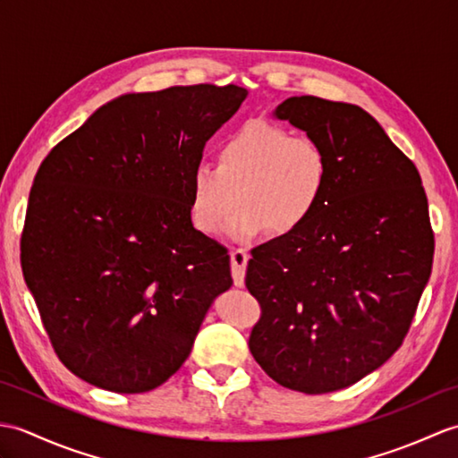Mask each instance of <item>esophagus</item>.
Segmentation results:
<instances>
[{
	"instance_id": "1",
	"label": "esophagus",
	"mask_w": 458,
	"mask_h": 458,
	"mask_svg": "<svg viewBox=\"0 0 458 458\" xmlns=\"http://www.w3.org/2000/svg\"><path fill=\"white\" fill-rule=\"evenodd\" d=\"M246 266H248V254H246V251L244 250H232L230 267H232V277H234V285L236 287H244Z\"/></svg>"
}]
</instances>
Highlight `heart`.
Returning a JSON list of instances; mask_svg holds the SVG:
<instances>
[{
    "label": "heart",
    "instance_id": "1",
    "mask_svg": "<svg viewBox=\"0 0 458 458\" xmlns=\"http://www.w3.org/2000/svg\"><path fill=\"white\" fill-rule=\"evenodd\" d=\"M216 161L197 163L189 174L192 224L210 236L230 216L232 240H254L267 230L295 234L315 216L328 191L325 145L266 120L246 122L228 133L218 143Z\"/></svg>",
    "mask_w": 458,
    "mask_h": 458
}]
</instances>
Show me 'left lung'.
I'll return each instance as SVG.
<instances>
[{"instance_id":"8db88e82","label":"left lung","mask_w":458,"mask_h":458,"mask_svg":"<svg viewBox=\"0 0 458 458\" xmlns=\"http://www.w3.org/2000/svg\"><path fill=\"white\" fill-rule=\"evenodd\" d=\"M274 115L325 145L330 182L307 226L251 250L250 352L284 387L328 394L402 346L431 276L429 207L420 171L360 106L293 96Z\"/></svg>"}]
</instances>
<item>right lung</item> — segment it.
<instances>
[{
  "label": "right lung",
  "mask_w": 458,
  "mask_h": 458,
  "mask_svg": "<svg viewBox=\"0 0 458 458\" xmlns=\"http://www.w3.org/2000/svg\"><path fill=\"white\" fill-rule=\"evenodd\" d=\"M236 84L123 94L35 174L21 267L61 362L102 390H155L189 358L230 256L192 226L189 174L246 100Z\"/></svg>",
  "instance_id": "add662e5"
}]
</instances>
